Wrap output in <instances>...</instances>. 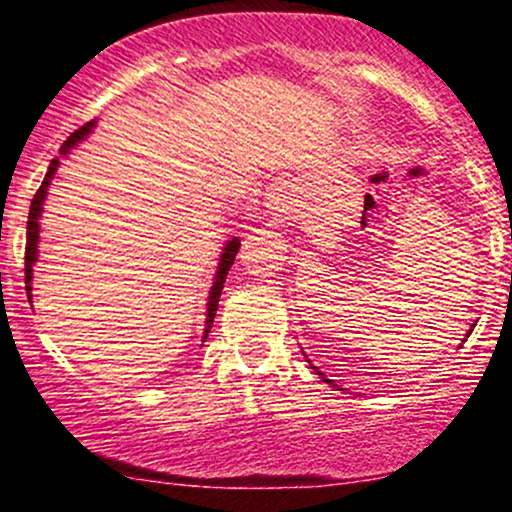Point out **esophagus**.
I'll return each mask as SVG.
<instances>
[{
  "label": "esophagus",
  "mask_w": 512,
  "mask_h": 512,
  "mask_svg": "<svg viewBox=\"0 0 512 512\" xmlns=\"http://www.w3.org/2000/svg\"><path fill=\"white\" fill-rule=\"evenodd\" d=\"M264 207H267L269 214L274 219H281L293 209V187L289 180L279 178L274 182H269L267 190H264Z\"/></svg>",
  "instance_id": "34e87169"
}]
</instances>
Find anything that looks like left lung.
I'll list each match as a JSON object with an SVG mask.
<instances>
[{
	"label": "left lung",
	"instance_id": "8db88e82",
	"mask_svg": "<svg viewBox=\"0 0 512 512\" xmlns=\"http://www.w3.org/2000/svg\"><path fill=\"white\" fill-rule=\"evenodd\" d=\"M472 327H474V325H472ZM469 334H472V330H469L467 334H464V337H469ZM462 342H464V339H462ZM308 363H310V361H308ZM310 366H313V363H310ZM313 370H315V373H317V375H320V378H322V383H327V385H332V387H334V383H332V380H330V378H325V373H320V370H317L315 366H313Z\"/></svg>",
	"mask_w": 512,
	"mask_h": 512
}]
</instances>
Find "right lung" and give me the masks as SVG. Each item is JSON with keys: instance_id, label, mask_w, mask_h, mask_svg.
<instances>
[{"instance_id": "add662e5", "label": "right lung", "mask_w": 512, "mask_h": 512, "mask_svg": "<svg viewBox=\"0 0 512 512\" xmlns=\"http://www.w3.org/2000/svg\"><path fill=\"white\" fill-rule=\"evenodd\" d=\"M93 127H96V120L88 122V125H84L81 129H76L72 137H69L67 142L62 144L60 156L52 158V161H50V168H48V173H45L43 185H40V190L35 192V197H33V202H31V211H28V226H26V291H28V298H31V291H33V286H31V281H33V264L38 262L40 216H43V204H45V197H48V187H50L52 178H55L57 168H60V158L72 154L74 146H79L81 142H84L88 134L93 132ZM238 248H240V240L238 238L226 240V245H223L219 267H216V274H214V284H211V291H209L207 322H204V337L202 339H207L211 325H214V315H216V308H219V298H221L223 284H226V274L231 272V264H233V260H236Z\"/></svg>"}]
</instances>
